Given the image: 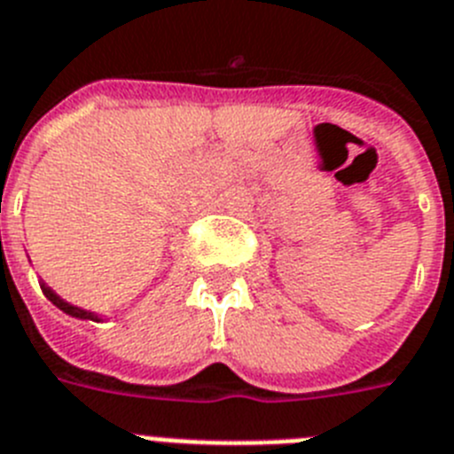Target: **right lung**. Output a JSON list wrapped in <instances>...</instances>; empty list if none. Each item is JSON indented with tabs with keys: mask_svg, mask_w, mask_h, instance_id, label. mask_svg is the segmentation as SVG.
<instances>
[{
	"mask_svg": "<svg viewBox=\"0 0 454 454\" xmlns=\"http://www.w3.org/2000/svg\"><path fill=\"white\" fill-rule=\"evenodd\" d=\"M43 293H45V298L51 300L52 304H57V307H59V309H62V311H67L68 316H75V318H90V321H97V316L90 314V311L78 309V307H74V304L64 302V300H59V295H55V293H52L51 288H45V286H43Z\"/></svg>",
	"mask_w": 454,
	"mask_h": 454,
	"instance_id": "obj_1",
	"label": "right lung"
}]
</instances>
